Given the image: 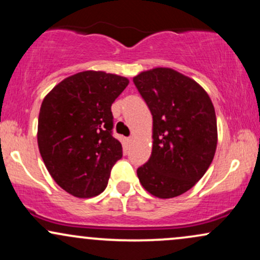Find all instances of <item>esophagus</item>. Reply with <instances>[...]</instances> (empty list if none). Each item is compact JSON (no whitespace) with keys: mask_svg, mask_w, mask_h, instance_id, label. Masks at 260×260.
Segmentation results:
<instances>
[{"mask_svg":"<svg viewBox=\"0 0 260 260\" xmlns=\"http://www.w3.org/2000/svg\"><path fill=\"white\" fill-rule=\"evenodd\" d=\"M132 140H133V137H128V138H127V142L128 143H131V142H132Z\"/></svg>","mask_w":260,"mask_h":260,"instance_id":"obj_1","label":"esophagus"}]
</instances>
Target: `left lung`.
<instances>
[{
  "label": "left lung",
  "instance_id": "left-lung-1",
  "mask_svg": "<svg viewBox=\"0 0 260 260\" xmlns=\"http://www.w3.org/2000/svg\"><path fill=\"white\" fill-rule=\"evenodd\" d=\"M153 115L150 159L137 170L142 186L157 198H174L204 176L217 144L216 116L198 83L171 68L133 78Z\"/></svg>",
  "mask_w": 260,
  "mask_h": 260
}]
</instances>
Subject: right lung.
Returning <instances> with one entry per match:
<instances>
[{
  "mask_svg": "<svg viewBox=\"0 0 260 260\" xmlns=\"http://www.w3.org/2000/svg\"><path fill=\"white\" fill-rule=\"evenodd\" d=\"M128 79L85 71L62 80L45 96L38 144L47 171L66 192L90 198L104 192L122 145L113 138L111 105Z\"/></svg>",
  "mask_w": 260,
  "mask_h": 260,
  "instance_id": "1",
  "label": "right lung"
}]
</instances>
